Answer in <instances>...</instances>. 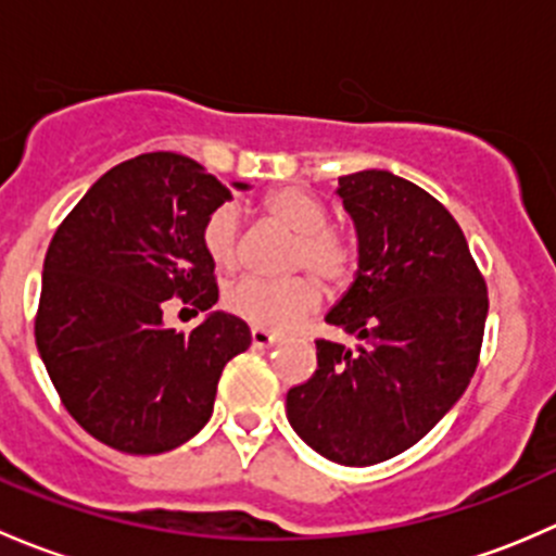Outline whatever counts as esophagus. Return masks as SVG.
Returning <instances> with one entry per match:
<instances>
[{"label": "esophagus", "instance_id": "obj_1", "mask_svg": "<svg viewBox=\"0 0 556 556\" xmlns=\"http://www.w3.org/2000/svg\"><path fill=\"white\" fill-rule=\"evenodd\" d=\"M250 336H252V346H257V350H266V346H274L279 341V336L266 328H252Z\"/></svg>", "mask_w": 556, "mask_h": 556}]
</instances>
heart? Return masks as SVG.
Instances as JSON below:
<instances>
[{
	"label": "heart",
	"mask_w": 556,
	"mask_h": 556,
	"mask_svg": "<svg viewBox=\"0 0 556 556\" xmlns=\"http://www.w3.org/2000/svg\"><path fill=\"white\" fill-rule=\"evenodd\" d=\"M263 212L279 226L299 237L293 261L309 266L328 282H344L355 268V247L341 233L330 231L328 210L301 188H279L263 199ZM201 244L206 257L223 271H231L239 261V212L223 204L201 226ZM323 304V288L312 277L261 279L244 277L226 293L228 312L247 319L255 328L288 330L299 319Z\"/></svg>",
	"instance_id": "b5f03b06"
}]
</instances>
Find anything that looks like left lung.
Listing matches in <instances>:
<instances>
[{
    "label": "left lung",
    "instance_id": "1",
    "mask_svg": "<svg viewBox=\"0 0 556 556\" xmlns=\"http://www.w3.org/2000/svg\"><path fill=\"white\" fill-rule=\"evenodd\" d=\"M357 271L325 323L357 352L317 341V371L288 392V422L339 465L382 463L428 435L479 363L486 285L463 228L428 190L384 169L339 177Z\"/></svg>",
    "mask_w": 556,
    "mask_h": 556
}]
</instances>
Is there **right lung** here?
Wrapping results in <instances>:
<instances>
[{
	"mask_svg": "<svg viewBox=\"0 0 556 556\" xmlns=\"http://www.w3.org/2000/svg\"><path fill=\"white\" fill-rule=\"evenodd\" d=\"M226 201L231 190L195 161L144 153L102 174L48 247L39 357L66 412L112 450L161 454L193 439L226 363L250 346L244 319L210 312L201 226ZM169 298L207 317L190 334L166 329Z\"/></svg>",
	"mask_w": 556,
	"mask_h": 556,
	"instance_id": "add662e5",
	"label": "right lung"
}]
</instances>
